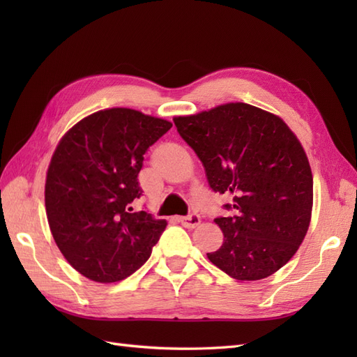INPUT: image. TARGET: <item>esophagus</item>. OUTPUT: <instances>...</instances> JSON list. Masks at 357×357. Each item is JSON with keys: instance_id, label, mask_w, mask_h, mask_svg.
<instances>
[{"instance_id": "esophagus-1", "label": "esophagus", "mask_w": 357, "mask_h": 357, "mask_svg": "<svg viewBox=\"0 0 357 357\" xmlns=\"http://www.w3.org/2000/svg\"><path fill=\"white\" fill-rule=\"evenodd\" d=\"M180 222H181L183 226H185V228L193 229V228H197V226L201 223V215L197 214V213H192L189 215H185V218H181Z\"/></svg>"}]
</instances>
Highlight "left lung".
Returning a JSON list of instances; mask_svg holds the SVG:
<instances>
[{
    "mask_svg": "<svg viewBox=\"0 0 357 357\" xmlns=\"http://www.w3.org/2000/svg\"><path fill=\"white\" fill-rule=\"evenodd\" d=\"M195 150L214 192L232 195L214 219L223 232L210 262L236 280H262L284 266L305 238L312 208V174L296 135L275 114L229 102L174 117Z\"/></svg>",
    "mask_w": 357,
    "mask_h": 357,
    "instance_id": "1",
    "label": "left lung"
}]
</instances>
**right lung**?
<instances>
[{
  "instance_id": "1",
  "label": "right lung",
  "mask_w": 357,
  "mask_h": 357,
  "mask_svg": "<svg viewBox=\"0 0 357 357\" xmlns=\"http://www.w3.org/2000/svg\"><path fill=\"white\" fill-rule=\"evenodd\" d=\"M172 126L131 109L82 119L52 156L45 201L50 231L68 264L98 283L125 280L144 265L167 222L142 210L144 153Z\"/></svg>"
}]
</instances>
